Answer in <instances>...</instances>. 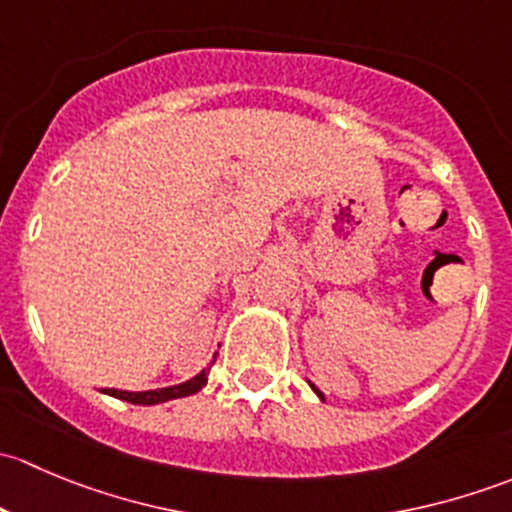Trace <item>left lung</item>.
<instances>
[{
    "label": "left lung",
    "instance_id": "obj_1",
    "mask_svg": "<svg viewBox=\"0 0 512 512\" xmlns=\"http://www.w3.org/2000/svg\"><path fill=\"white\" fill-rule=\"evenodd\" d=\"M309 386H312V389H314V394H317V396H319V399H324V394H322V391H319V389H317V386H314V384H309Z\"/></svg>",
    "mask_w": 512,
    "mask_h": 512
}]
</instances>
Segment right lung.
<instances>
[{"label": "right lung", "mask_w": 512, "mask_h": 512, "mask_svg": "<svg viewBox=\"0 0 512 512\" xmlns=\"http://www.w3.org/2000/svg\"><path fill=\"white\" fill-rule=\"evenodd\" d=\"M208 369L200 371L198 376L193 379L183 381L178 386H168V389H153V391H121V389H103V394L113 396V399L128 401V404H138V406H153V404H163V401H173V399H183V396H193L208 384Z\"/></svg>", "instance_id": "obj_1"}]
</instances>
